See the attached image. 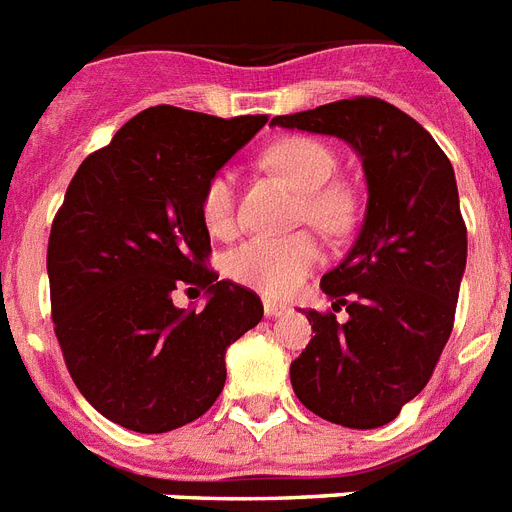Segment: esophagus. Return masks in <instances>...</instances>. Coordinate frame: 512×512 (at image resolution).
<instances>
[{
  "mask_svg": "<svg viewBox=\"0 0 512 512\" xmlns=\"http://www.w3.org/2000/svg\"><path fill=\"white\" fill-rule=\"evenodd\" d=\"M285 312H288V306L280 304V301H272V298H264V314L267 317H280Z\"/></svg>",
  "mask_w": 512,
  "mask_h": 512,
  "instance_id": "34e87169",
  "label": "esophagus"
}]
</instances>
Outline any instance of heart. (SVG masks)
Wrapping results in <instances>:
<instances>
[{"instance_id":"heart-1","label":"heart","mask_w":512,"mask_h":512,"mask_svg":"<svg viewBox=\"0 0 512 512\" xmlns=\"http://www.w3.org/2000/svg\"><path fill=\"white\" fill-rule=\"evenodd\" d=\"M264 163L301 190V219L325 235H343L354 222V195L341 182H330L338 158L314 137H282L267 147ZM200 216L208 232L232 237L237 232V179L230 169L214 171L200 192ZM322 259L312 232L288 237H251L227 253L224 272L245 288L269 298H288Z\"/></svg>"}]
</instances>
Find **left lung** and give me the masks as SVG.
<instances>
[{
	"label": "left lung",
	"instance_id": "obj_1",
	"mask_svg": "<svg viewBox=\"0 0 512 512\" xmlns=\"http://www.w3.org/2000/svg\"><path fill=\"white\" fill-rule=\"evenodd\" d=\"M272 124L338 137L362 158L365 222L346 259L322 275L333 312H306L314 338L290 365V383L314 415L378 428L423 391L455 325L468 259L455 169L415 118L378 97ZM341 308L346 323L334 320Z\"/></svg>",
	"mask_w": 512,
	"mask_h": 512
}]
</instances>
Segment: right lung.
Segmentation results:
<instances>
[{"mask_svg": "<svg viewBox=\"0 0 512 512\" xmlns=\"http://www.w3.org/2000/svg\"><path fill=\"white\" fill-rule=\"evenodd\" d=\"M267 116L216 118L155 105L126 121L65 190L47 245L52 322L94 410L137 433L198 420L222 394L224 354L264 317L253 290L206 267L208 177ZM206 289L203 310L173 290Z\"/></svg>", "mask_w": 512, "mask_h": 512, "instance_id": "obj_1", "label": "right lung"}]
</instances>
